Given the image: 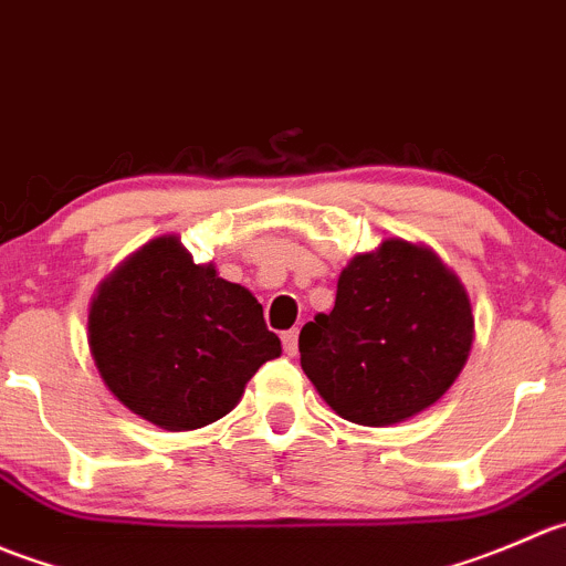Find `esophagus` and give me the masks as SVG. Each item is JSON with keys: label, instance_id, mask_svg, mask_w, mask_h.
Returning <instances> with one entry per match:
<instances>
[{"label": "esophagus", "instance_id": "34e87169", "mask_svg": "<svg viewBox=\"0 0 566 566\" xmlns=\"http://www.w3.org/2000/svg\"><path fill=\"white\" fill-rule=\"evenodd\" d=\"M281 340H283L285 355L294 357L296 349H300V333H296V329H285V333L281 335Z\"/></svg>", "mask_w": 566, "mask_h": 566}]
</instances>
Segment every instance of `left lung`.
Wrapping results in <instances>:
<instances>
[{
    "label": "left lung",
    "mask_w": 566,
    "mask_h": 566,
    "mask_svg": "<svg viewBox=\"0 0 566 566\" xmlns=\"http://www.w3.org/2000/svg\"><path fill=\"white\" fill-rule=\"evenodd\" d=\"M473 346L460 277L423 244L388 239L338 277L335 307L300 333L302 371L340 418L390 427L432 407Z\"/></svg>",
    "instance_id": "8db88e82"
}]
</instances>
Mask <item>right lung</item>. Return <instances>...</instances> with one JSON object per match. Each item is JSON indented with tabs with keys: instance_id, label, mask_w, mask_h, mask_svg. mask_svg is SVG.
<instances>
[{
	"instance_id": "obj_1",
	"label": "right lung",
	"mask_w": 566,
	"mask_h": 566,
	"mask_svg": "<svg viewBox=\"0 0 566 566\" xmlns=\"http://www.w3.org/2000/svg\"><path fill=\"white\" fill-rule=\"evenodd\" d=\"M87 344L117 401L167 432L220 421L283 352L261 302L178 237L150 239L98 285Z\"/></svg>"
}]
</instances>
